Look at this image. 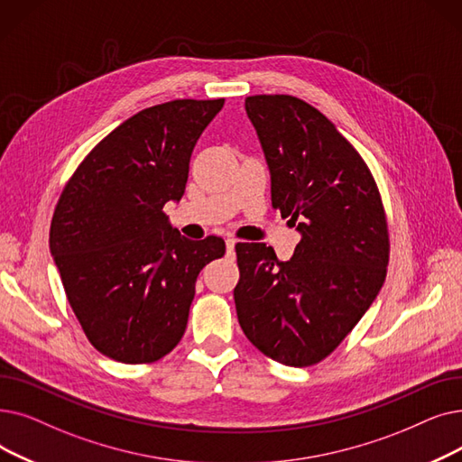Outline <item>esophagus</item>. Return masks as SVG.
Returning <instances> with one entry per match:
<instances>
[{
    "label": "esophagus",
    "instance_id": "esophagus-1",
    "mask_svg": "<svg viewBox=\"0 0 462 462\" xmlns=\"http://www.w3.org/2000/svg\"><path fill=\"white\" fill-rule=\"evenodd\" d=\"M226 256L230 260H234V256H236V239H232V237L226 239Z\"/></svg>",
    "mask_w": 462,
    "mask_h": 462
}]
</instances>
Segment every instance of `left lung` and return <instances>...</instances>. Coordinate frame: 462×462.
Instances as JSON below:
<instances>
[{
  "mask_svg": "<svg viewBox=\"0 0 462 462\" xmlns=\"http://www.w3.org/2000/svg\"><path fill=\"white\" fill-rule=\"evenodd\" d=\"M272 173V206L302 239L287 263L266 244H237L239 327L268 358L325 360L383 287L389 226L375 179L330 120L304 99H245Z\"/></svg>",
  "mask_w": 462,
  "mask_h": 462,
  "instance_id": "1",
  "label": "left lung"
}]
</instances>
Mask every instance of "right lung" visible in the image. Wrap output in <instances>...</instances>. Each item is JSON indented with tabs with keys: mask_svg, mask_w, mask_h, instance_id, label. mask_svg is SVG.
Instances as JSON below:
<instances>
[{
	"mask_svg": "<svg viewBox=\"0 0 462 462\" xmlns=\"http://www.w3.org/2000/svg\"><path fill=\"white\" fill-rule=\"evenodd\" d=\"M218 99L147 107L106 135L69 177L51 223V253L88 342L125 365L166 356L185 334L196 277L226 251L192 242L164 206L181 199L192 149Z\"/></svg>",
	"mask_w": 462,
	"mask_h": 462,
	"instance_id": "1",
	"label": "right lung"
}]
</instances>
